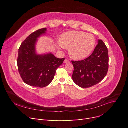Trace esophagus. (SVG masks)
I'll use <instances>...</instances> for the list:
<instances>
[{"mask_svg": "<svg viewBox=\"0 0 128 128\" xmlns=\"http://www.w3.org/2000/svg\"><path fill=\"white\" fill-rule=\"evenodd\" d=\"M69 61L68 59H66L64 60V64H67V63H69Z\"/></svg>", "mask_w": 128, "mask_h": 128, "instance_id": "obj_1", "label": "esophagus"}]
</instances>
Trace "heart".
<instances>
[{
    "label": "heart",
    "mask_w": 128,
    "mask_h": 128,
    "mask_svg": "<svg viewBox=\"0 0 128 128\" xmlns=\"http://www.w3.org/2000/svg\"><path fill=\"white\" fill-rule=\"evenodd\" d=\"M61 47L69 48L71 57L80 60L87 57L93 50L96 40L93 35L82 32L72 31L62 34L59 41Z\"/></svg>",
    "instance_id": "1"
}]
</instances>
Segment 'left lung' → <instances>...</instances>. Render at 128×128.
<instances>
[{"label": "left lung", "instance_id": "obj_1", "mask_svg": "<svg viewBox=\"0 0 128 128\" xmlns=\"http://www.w3.org/2000/svg\"><path fill=\"white\" fill-rule=\"evenodd\" d=\"M92 54L80 61H72L73 82L82 88H89L100 82L108 69V50L101 40L98 41Z\"/></svg>", "mask_w": 128, "mask_h": 128}]
</instances>
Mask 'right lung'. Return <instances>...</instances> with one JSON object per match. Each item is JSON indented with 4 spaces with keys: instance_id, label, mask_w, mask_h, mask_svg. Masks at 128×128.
<instances>
[{
    "instance_id": "obj_1",
    "label": "right lung",
    "mask_w": 128,
    "mask_h": 128,
    "mask_svg": "<svg viewBox=\"0 0 128 128\" xmlns=\"http://www.w3.org/2000/svg\"><path fill=\"white\" fill-rule=\"evenodd\" d=\"M47 28L38 30L22 42L18 49L17 60L20 76L26 84L40 88L48 86L54 79L56 70L64 60L51 52L38 54L36 46L38 39L46 34Z\"/></svg>"
}]
</instances>
